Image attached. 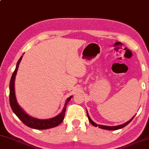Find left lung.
I'll return each mask as SVG.
<instances>
[{"mask_svg": "<svg viewBox=\"0 0 149 149\" xmlns=\"http://www.w3.org/2000/svg\"><path fill=\"white\" fill-rule=\"evenodd\" d=\"M87 116H88V120H89V121L90 122V123L92 124L93 126H94L95 127H99L100 128H101V129H104V130H119V129H121L122 128V127H125L126 126H127V124H128L130 122H131L133 118H134L135 116L133 117L132 118H131L130 120L129 121H127V122H126V123H124L123 124H121V125H119V126H104V125H98L96 123H95L94 122H93L92 119L90 118V117L89 116V114H88V112H87Z\"/></svg>", "mask_w": 149, "mask_h": 149, "instance_id": "left-lung-1", "label": "left lung"}]
</instances>
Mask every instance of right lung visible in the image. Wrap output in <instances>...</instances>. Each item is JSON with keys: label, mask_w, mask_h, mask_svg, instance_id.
I'll use <instances>...</instances> for the list:
<instances>
[{"label": "right lung", "mask_w": 149, "mask_h": 149, "mask_svg": "<svg viewBox=\"0 0 149 149\" xmlns=\"http://www.w3.org/2000/svg\"><path fill=\"white\" fill-rule=\"evenodd\" d=\"M22 57L23 56H21L19 59L18 60L16 65V67H15V69L14 72H13L10 82V103L12 111L23 124L26 125V126H27L28 127H31V128L36 130H45L56 127L58 126L59 124H61L63 120L65 111H66L67 109V103H69V101L70 100V99L72 98V96H70L69 97H68L66 101H65L64 107L61 113H59L57 116L54 117V118L49 119L40 120L36 118H33V117L28 115V114L23 110L22 108L18 105L15 93L14 81L15 79V75L17 74L18 67H19V65L21 61H22Z\"/></svg>", "instance_id": "right-lung-1"}]
</instances>
